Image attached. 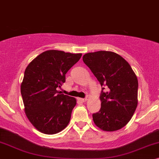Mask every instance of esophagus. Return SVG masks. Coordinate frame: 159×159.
Segmentation results:
<instances>
[{
	"instance_id": "esophagus-1",
	"label": "esophagus",
	"mask_w": 159,
	"mask_h": 159,
	"mask_svg": "<svg viewBox=\"0 0 159 159\" xmlns=\"http://www.w3.org/2000/svg\"><path fill=\"white\" fill-rule=\"evenodd\" d=\"M78 99H79L80 101H81V102H86V100H87V98H79Z\"/></svg>"
}]
</instances>
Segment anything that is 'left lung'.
Segmentation results:
<instances>
[{
	"mask_svg": "<svg viewBox=\"0 0 159 159\" xmlns=\"http://www.w3.org/2000/svg\"><path fill=\"white\" fill-rule=\"evenodd\" d=\"M83 61L102 86L101 108L92 115L94 124L106 132L120 129L131 120L138 102L134 72L121 56L113 52L87 53Z\"/></svg>",
	"mask_w": 159,
	"mask_h": 159,
	"instance_id": "left-lung-1",
	"label": "left lung"
}]
</instances>
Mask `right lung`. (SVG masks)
Instances as JSON below:
<instances>
[{
  "label": "right lung",
  "instance_id": "obj_1",
  "mask_svg": "<svg viewBox=\"0 0 159 159\" xmlns=\"http://www.w3.org/2000/svg\"><path fill=\"white\" fill-rule=\"evenodd\" d=\"M81 56L62 51H46L25 69L21 84L25 112L39 132L57 134L69 124L76 99L57 89L65 83V74Z\"/></svg>",
  "mask_w": 159,
  "mask_h": 159
}]
</instances>
